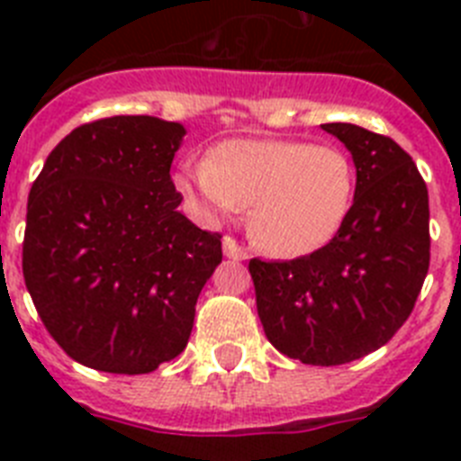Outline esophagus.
<instances>
[{
  "instance_id": "esophagus-1",
  "label": "esophagus",
  "mask_w": 461,
  "mask_h": 461,
  "mask_svg": "<svg viewBox=\"0 0 461 461\" xmlns=\"http://www.w3.org/2000/svg\"><path fill=\"white\" fill-rule=\"evenodd\" d=\"M223 254H226L228 258H235V260H244L247 256H249L242 244H240L235 238H230V235H226V238H223Z\"/></svg>"
}]
</instances>
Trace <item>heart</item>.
Wrapping results in <instances>:
<instances>
[{
  "label": "heart",
  "mask_w": 461,
  "mask_h": 461,
  "mask_svg": "<svg viewBox=\"0 0 461 461\" xmlns=\"http://www.w3.org/2000/svg\"><path fill=\"white\" fill-rule=\"evenodd\" d=\"M175 182L210 219L251 210V233L276 256H304L339 233L356 194V168L335 145L238 138L210 158L185 161Z\"/></svg>",
  "instance_id": "obj_1"
}]
</instances>
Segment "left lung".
Instances as JSON below:
<instances>
[{"label":"left lung","mask_w":461,"mask_h":461,"mask_svg":"<svg viewBox=\"0 0 461 461\" xmlns=\"http://www.w3.org/2000/svg\"><path fill=\"white\" fill-rule=\"evenodd\" d=\"M353 154L356 195L339 233L300 258L249 260L258 319L276 351L316 367L388 344L429 270V195L413 158L362 126L321 124Z\"/></svg>","instance_id":"8db88e82"}]
</instances>
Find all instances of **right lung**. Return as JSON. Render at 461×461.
<instances>
[{
    "instance_id": "obj_1",
    "label": "right lung",
    "mask_w": 461,
    "mask_h": 461,
    "mask_svg": "<svg viewBox=\"0 0 461 461\" xmlns=\"http://www.w3.org/2000/svg\"><path fill=\"white\" fill-rule=\"evenodd\" d=\"M185 126L115 115L73 129L27 201L23 275L52 339L85 367L148 374L186 348L221 235L177 212Z\"/></svg>"
}]
</instances>
